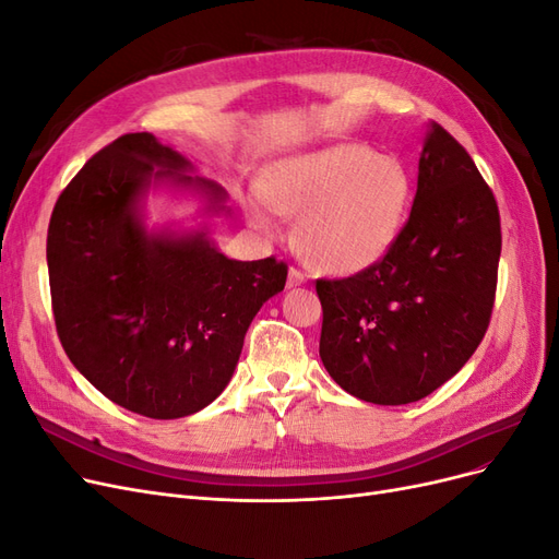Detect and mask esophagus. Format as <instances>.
Returning a JSON list of instances; mask_svg holds the SVG:
<instances>
[{"label": "esophagus", "mask_w": 559, "mask_h": 559, "mask_svg": "<svg viewBox=\"0 0 559 559\" xmlns=\"http://www.w3.org/2000/svg\"><path fill=\"white\" fill-rule=\"evenodd\" d=\"M308 277H306V273H302V270H298V267H289V280H286V284L289 286H300L302 282H306Z\"/></svg>", "instance_id": "1"}]
</instances>
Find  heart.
Instances as JSON below:
<instances>
[{
  "mask_svg": "<svg viewBox=\"0 0 559 559\" xmlns=\"http://www.w3.org/2000/svg\"><path fill=\"white\" fill-rule=\"evenodd\" d=\"M411 191L396 158L364 144H335L270 167L263 195L247 202V214L267 235L280 233V214L300 216L296 240L306 259L326 273L352 275L396 242Z\"/></svg>",
  "mask_w": 559,
  "mask_h": 559,
  "instance_id": "1",
  "label": "heart"
}]
</instances>
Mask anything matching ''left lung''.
<instances>
[{
    "instance_id": "left-lung-1",
    "label": "left lung",
    "mask_w": 559,
    "mask_h": 559,
    "mask_svg": "<svg viewBox=\"0 0 559 559\" xmlns=\"http://www.w3.org/2000/svg\"><path fill=\"white\" fill-rule=\"evenodd\" d=\"M501 218L468 151L429 123L408 222L384 257L317 280L319 357L347 394L378 405L429 396L478 349L495 308Z\"/></svg>"
}]
</instances>
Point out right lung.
<instances>
[{
	"mask_svg": "<svg viewBox=\"0 0 559 559\" xmlns=\"http://www.w3.org/2000/svg\"><path fill=\"white\" fill-rule=\"evenodd\" d=\"M148 132L114 140L81 167L50 214V302L67 357L97 392L154 419L193 415L224 392L245 333L289 265L233 261L205 233L148 235L151 179L195 186L222 210L218 183Z\"/></svg>",
	"mask_w": 559,
	"mask_h": 559,
	"instance_id": "add662e5",
	"label": "right lung"
}]
</instances>
